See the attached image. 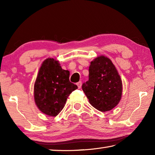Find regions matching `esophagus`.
Returning a JSON list of instances; mask_svg holds the SVG:
<instances>
[{"label": "esophagus", "mask_w": 155, "mask_h": 155, "mask_svg": "<svg viewBox=\"0 0 155 155\" xmlns=\"http://www.w3.org/2000/svg\"><path fill=\"white\" fill-rule=\"evenodd\" d=\"M77 85L78 88H81V85H82V82H81V81H79V82H78L77 83Z\"/></svg>", "instance_id": "1"}]
</instances>
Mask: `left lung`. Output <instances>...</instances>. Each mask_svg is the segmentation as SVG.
I'll list each match as a JSON object with an SVG mask.
<instances>
[{
    "instance_id": "obj_1",
    "label": "left lung",
    "mask_w": 155,
    "mask_h": 155,
    "mask_svg": "<svg viewBox=\"0 0 155 155\" xmlns=\"http://www.w3.org/2000/svg\"><path fill=\"white\" fill-rule=\"evenodd\" d=\"M82 90L94 108L109 111L118 104L122 94V82L111 59L103 55L94 59L89 68V80Z\"/></svg>"
}]
</instances>
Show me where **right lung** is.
I'll list each match as a JSON object with an SVG mask.
<instances>
[{
	"label": "right lung",
	"instance_id": "add662e5",
	"mask_svg": "<svg viewBox=\"0 0 155 155\" xmlns=\"http://www.w3.org/2000/svg\"><path fill=\"white\" fill-rule=\"evenodd\" d=\"M69 77L70 72L63 70L56 59L44 60L34 85L35 103L43 114L55 117L64 109L68 97L78 88Z\"/></svg>",
	"mask_w": 155,
	"mask_h": 155
}]
</instances>
